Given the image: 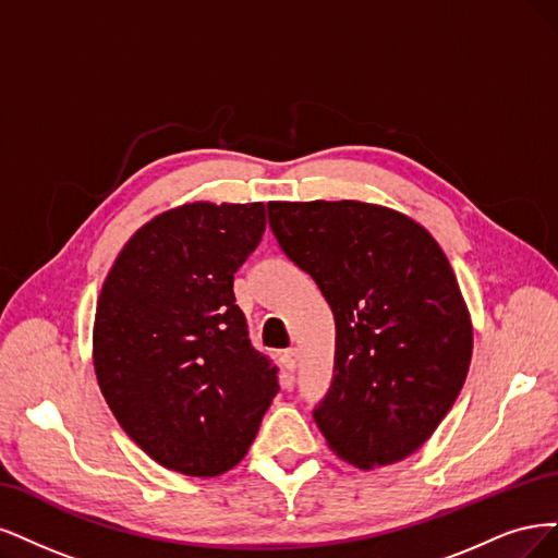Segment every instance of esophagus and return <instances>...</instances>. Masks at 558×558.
<instances>
[{
  "instance_id": "obj_1",
  "label": "esophagus",
  "mask_w": 558,
  "mask_h": 558,
  "mask_svg": "<svg viewBox=\"0 0 558 558\" xmlns=\"http://www.w3.org/2000/svg\"><path fill=\"white\" fill-rule=\"evenodd\" d=\"M280 362H282V368L292 375V373L296 371V364H299V354H296V350H284V352H282V356H280Z\"/></svg>"
}]
</instances>
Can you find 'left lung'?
Here are the masks:
<instances>
[{
    "label": "left lung",
    "instance_id": "8db88e82",
    "mask_svg": "<svg viewBox=\"0 0 558 558\" xmlns=\"http://www.w3.org/2000/svg\"><path fill=\"white\" fill-rule=\"evenodd\" d=\"M268 222L336 319L333 380L313 412L331 452L362 471L410 457L454 405L473 354L440 245L364 202H271Z\"/></svg>",
    "mask_w": 558,
    "mask_h": 558
}]
</instances>
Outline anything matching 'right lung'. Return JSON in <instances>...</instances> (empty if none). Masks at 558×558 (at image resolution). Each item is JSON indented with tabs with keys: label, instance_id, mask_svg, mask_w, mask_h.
Here are the masks:
<instances>
[{
	"label": "right lung",
	"instance_id": "right-lung-1",
	"mask_svg": "<svg viewBox=\"0 0 558 558\" xmlns=\"http://www.w3.org/2000/svg\"><path fill=\"white\" fill-rule=\"evenodd\" d=\"M264 229L259 202L183 204L143 225L104 280L99 389L124 434L169 471L233 469L280 389L233 296V274Z\"/></svg>",
	"mask_w": 558,
	"mask_h": 558
}]
</instances>
